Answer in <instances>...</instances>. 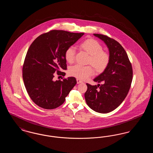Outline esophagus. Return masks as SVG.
<instances>
[{"label":"esophagus","mask_w":153,"mask_h":153,"mask_svg":"<svg viewBox=\"0 0 153 153\" xmlns=\"http://www.w3.org/2000/svg\"><path fill=\"white\" fill-rule=\"evenodd\" d=\"M76 81H77V84H80V83H82V81H81V80L78 79H76Z\"/></svg>","instance_id":"obj_1"}]
</instances>
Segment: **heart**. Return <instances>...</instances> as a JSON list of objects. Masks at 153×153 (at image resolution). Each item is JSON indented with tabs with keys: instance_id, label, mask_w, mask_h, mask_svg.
Returning <instances> with one entry per match:
<instances>
[{
	"instance_id": "obj_1",
	"label": "heart",
	"mask_w": 153,
	"mask_h": 153,
	"mask_svg": "<svg viewBox=\"0 0 153 153\" xmlns=\"http://www.w3.org/2000/svg\"><path fill=\"white\" fill-rule=\"evenodd\" d=\"M79 48L89 55L87 64L93 66L96 73H102L105 70L109 64L110 56L108 53L102 51V46L99 42L94 39L87 38L79 44ZM76 50L73 46H69L66 49L65 58L68 63L72 64L74 62ZM91 67L78 65L73 66L70 68L69 73L71 76L78 79L85 80L94 73Z\"/></svg>"
}]
</instances>
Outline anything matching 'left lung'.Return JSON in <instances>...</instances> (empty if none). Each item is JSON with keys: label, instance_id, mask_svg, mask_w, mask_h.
<instances>
[{"label": "left lung", "instance_id": "8db88e82", "mask_svg": "<svg viewBox=\"0 0 153 153\" xmlns=\"http://www.w3.org/2000/svg\"><path fill=\"white\" fill-rule=\"evenodd\" d=\"M108 48L110 61L105 70L94 80L97 85L87 84L85 99L88 105L99 113H108L118 107L128 94L132 80V69L122 46L107 36L94 34Z\"/></svg>", "mask_w": 153, "mask_h": 153}]
</instances>
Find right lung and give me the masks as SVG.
I'll list each match as a JSON object with an SVG mask.
<instances>
[{"mask_svg":"<svg viewBox=\"0 0 153 153\" xmlns=\"http://www.w3.org/2000/svg\"><path fill=\"white\" fill-rule=\"evenodd\" d=\"M83 33H74L53 30L38 36L30 45L23 66V79L31 99L45 109H54L62 105L76 84L74 77L54 81L55 72L66 69L65 52L75 44Z\"/></svg>","mask_w":153,"mask_h":153,"instance_id":"add662e5","label":"right lung"}]
</instances>
